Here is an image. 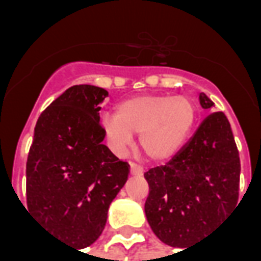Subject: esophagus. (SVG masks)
<instances>
[{
    "label": "esophagus",
    "instance_id": "esophagus-1",
    "mask_svg": "<svg viewBox=\"0 0 261 261\" xmlns=\"http://www.w3.org/2000/svg\"><path fill=\"white\" fill-rule=\"evenodd\" d=\"M130 173L133 176H142V173H144V169H142L141 166H138V165L131 164L130 165Z\"/></svg>",
    "mask_w": 261,
    "mask_h": 261
}]
</instances>
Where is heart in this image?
<instances>
[{
  "mask_svg": "<svg viewBox=\"0 0 261 261\" xmlns=\"http://www.w3.org/2000/svg\"><path fill=\"white\" fill-rule=\"evenodd\" d=\"M197 110L187 96L142 95L123 100L103 116L102 131L116 152H124L140 134V149L149 161L172 158L190 136Z\"/></svg>",
  "mask_w": 261,
  "mask_h": 261,
  "instance_id": "obj_1",
  "label": "heart"
}]
</instances>
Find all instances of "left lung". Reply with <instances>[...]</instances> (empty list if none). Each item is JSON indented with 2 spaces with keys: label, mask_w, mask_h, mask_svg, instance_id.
Wrapping results in <instances>:
<instances>
[{
  "label": "left lung",
  "mask_w": 261,
  "mask_h": 261,
  "mask_svg": "<svg viewBox=\"0 0 261 261\" xmlns=\"http://www.w3.org/2000/svg\"><path fill=\"white\" fill-rule=\"evenodd\" d=\"M202 109L214 102L200 93ZM241 161L222 112L208 114L169 162L144 173L149 186L148 224L159 241L185 249L207 235L239 198Z\"/></svg>",
  "instance_id": "left-lung-1"
}]
</instances>
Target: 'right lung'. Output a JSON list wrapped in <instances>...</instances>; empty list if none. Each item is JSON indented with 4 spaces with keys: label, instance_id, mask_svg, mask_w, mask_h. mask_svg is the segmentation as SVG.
Returning a JSON list of instances; mask_svg holds the SVG:
<instances>
[{
    "label": "right lung",
    "instance_id": "right-lung-1",
    "mask_svg": "<svg viewBox=\"0 0 261 261\" xmlns=\"http://www.w3.org/2000/svg\"><path fill=\"white\" fill-rule=\"evenodd\" d=\"M108 95L93 85L60 95L37 120L26 162L28 208L50 233L82 249L100 236L130 173L102 144L99 110Z\"/></svg>",
    "mask_w": 261,
    "mask_h": 261
}]
</instances>
